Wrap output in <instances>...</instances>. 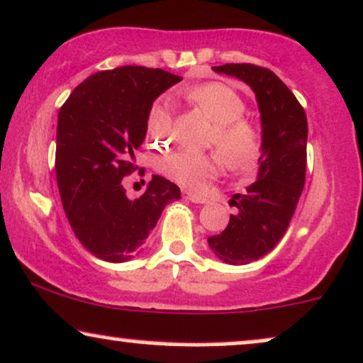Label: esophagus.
<instances>
[{
    "label": "esophagus",
    "instance_id": "34e87169",
    "mask_svg": "<svg viewBox=\"0 0 363 363\" xmlns=\"http://www.w3.org/2000/svg\"><path fill=\"white\" fill-rule=\"evenodd\" d=\"M186 194V199H189L191 203H196V204H204L206 203V198H203V196H198V194H193V193H184Z\"/></svg>",
    "mask_w": 363,
    "mask_h": 363
}]
</instances>
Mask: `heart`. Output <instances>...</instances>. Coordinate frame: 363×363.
Wrapping results in <instances>:
<instances>
[{
  "label": "heart",
  "mask_w": 363,
  "mask_h": 363,
  "mask_svg": "<svg viewBox=\"0 0 363 363\" xmlns=\"http://www.w3.org/2000/svg\"><path fill=\"white\" fill-rule=\"evenodd\" d=\"M187 99L215 123L211 143H215L231 169H245L260 152V133L252 123L242 120L245 103L233 89L223 84H203L187 91ZM172 133V113L167 101L159 99L147 115V135L152 142H165ZM159 170L177 184L201 191L216 177L220 159L216 155L189 150L172 152L162 157Z\"/></svg>",
  "instance_id": "1"
}]
</instances>
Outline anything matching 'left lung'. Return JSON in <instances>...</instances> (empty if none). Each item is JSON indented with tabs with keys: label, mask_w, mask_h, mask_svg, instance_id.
I'll list each match as a JSON object with an SVG mask.
<instances>
[{
	"label": "left lung",
	"mask_w": 363,
	"mask_h": 363,
	"mask_svg": "<svg viewBox=\"0 0 363 363\" xmlns=\"http://www.w3.org/2000/svg\"><path fill=\"white\" fill-rule=\"evenodd\" d=\"M218 74L237 77L255 94L262 143L257 181L231 203L238 208L220 235L208 238L225 264L245 265L267 255L284 237L306 181L308 120L291 89L272 71L253 64H225Z\"/></svg>",
	"instance_id": "left-lung-1"
}]
</instances>
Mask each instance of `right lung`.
<instances>
[{"mask_svg":"<svg viewBox=\"0 0 363 363\" xmlns=\"http://www.w3.org/2000/svg\"><path fill=\"white\" fill-rule=\"evenodd\" d=\"M181 81L162 69L125 65L89 76L60 108L57 186L74 235L98 259L121 264L137 257L164 208L181 199V189L155 174L138 199L126 198L121 184L137 169L148 110Z\"/></svg>","mask_w":363,"mask_h":363,"instance_id":"obj_1","label":"right lung"}]
</instances>
